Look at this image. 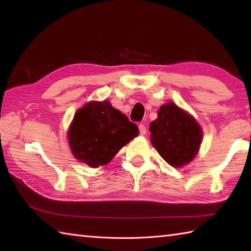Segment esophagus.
Returning a JSON list of instances; mask_svg holds the SVG:
<instances>
[{"label": "esophagus", "instance_id": "obj_1", "mask_svg": "<svg viewBox=\"0 0 251 251\" xmlns=\"http://www.w3.org/2000/svg\"><path fill=\"white\" fill-rule=\"evenodd\" d=\"M139 132L142 136H145L147 134V127L145 124H142V123L141 124H139Z\"/></svg>", "mask_w": 251, "mask_h": 251}]
</instances>
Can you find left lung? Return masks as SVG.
Returning <instances> with one entry per match:
<instances>
[{
    "label": "left lung",
    "mask_w": 251,
    "mask_h": 251,
    "mask_svg": "<svg viewBox=\"0 0 251 251\" xmlns=\"http://www.w3.org/2000/svg\"><path fill=\"white\" fill-rule=\"evenodd\" d=\"M157 115V120L150 125L152 145L170 166L182 167L199 151L201 127L193 117L175 103L162 105Z\"/></svg>",
    "instance_id": "obj_1"
}]
</instances>
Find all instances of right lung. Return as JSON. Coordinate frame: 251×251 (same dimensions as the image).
<instances>
[{
  "instance_id": "1",
  "label": "right lung",
  "mask_w": 251,
  "mask_h": 251,
  "mask_svg": "<svg viewBox=\"0 0 251 251\" xmlns=\"http://www.w3.org/2000/svg\"><path fill=\"white\" fill-rule=\"evenodd\" d=\"M138 127L109 101L79 109L69 129L73 155L90 167L109 163L122 147L138 136Z\"/></svg>"
}]
</instances>
